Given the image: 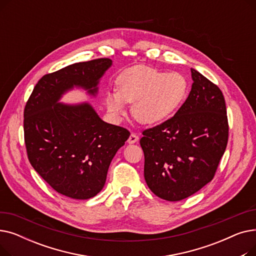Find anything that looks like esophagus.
Segmentation results:
<instances>
[{
	"instance_id": "esophagus-1",
	"label": "esophagus",
	"mask_w": 256,
	"mask_h": 256,
	"mask_svg": "<svg viewBox=\"0 0 256 256\" xmlns=\"http://www.w3.org/2000/svg\"><path fill=\"white\" fill-rule=\"evenodd\" d=\"M138 140H139V137L136 135V134L132 132L130 135V137H128V143L132 144V143H136Z\"/></svg>"
}]
</instances>
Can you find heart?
Segmentation results:
<instances>
[{"instance_id":"b5f03b06","label":"heart","mask_w":256,"mask_h":256,"mask_svg":"<svg viewBox=\"0 0 256 256\" xmlns=\"http://www.w3.org/2000/svg\"><path fill=\"white\" fill-rule=\"evenodd\" d=\"M188 82L178 72H163L152 67L136 66L121 74L116 92H106L108 111L120 115L124 104H132V113L140 124H158L176 113L186 100Z\"/></svg>"}]
</instances>
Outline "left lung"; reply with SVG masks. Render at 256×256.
I'll return each mask as SVG.
<instances>
[{"label": "left lung", "mask_w": 256, "mask_h": 256, "mask_svg": "<svg viewBox=\"0 0 256 256\" xmlns=\"http://www.w3.org/2000/svg\"><path fill=\"white\" fill-rule=\"evenodd\" d=\"M189 96L173 117L142 132L144 178L158 197L178 201L214 176L228 141L226 104L220 88L191 68Z\"/></svg>", "instance_id": "obj_1"}]
</instances>
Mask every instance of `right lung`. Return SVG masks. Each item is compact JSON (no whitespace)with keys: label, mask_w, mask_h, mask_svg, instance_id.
Returning a JSON list of instances; mask_svg holds the SVG:
<instances>
[{"label":"right lung","mask_w":256,"mask_h":256,"mask_svg":"<svg viewBox=\"0 0 256 256\" xmlns=\"http://www.w3.org/2000/svg\"><path fill=\"white\" fill-rule=\"evenodd\" d=\"M109 58L78 62L38 80L26 104L24 132L33 168L55 191L89 199L102 191L108 169L130 132L106 124L88 102H58L74 86L94 96Z\"/></svg>","instance_id":"right-lung-1"}]
</instances>
